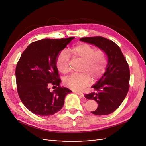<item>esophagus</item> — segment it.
<instances>
[{
    "label": "esophagus",
    "instance_id": "1",
    "mask_svg": "<svg viewBox=\"0 0 146 146\" xmlns=\"http://www.w3.org/2000/svg\"><path fill=\"white\" fill-rule=\"evenodd\" d=\"M76 93L78 95H79L80 96L82 97V98H83L84 97V94L83 93H82V92H76Z\"/></svg>",
    "mask_w": 146,
    "mask_h": 146
}]
</instances>
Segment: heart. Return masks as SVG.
<instances>
[{"instance_id": "obj_1", "label": "heart", "mask_w": 146, "mask_h": 146, "mask_svg": "<svg viewBox=\"0 0 146 146\" xmlns=\"http://www.w3.org/2000/svg\"><path fill=\"white\" fill-rule=\"evenodd\" d=\"M66 51H61L56 58V64L60 71L64 74L70 70V56L82 61L80 68L81 73L72 74L64 80V85L74 90H81L88 85L91 80H96L104 74L107 65V55L102 50L88 44L82 43L74 46Z\"/></svg>"}]
</instances>
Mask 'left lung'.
Instances as JSON below:
<instances>
[{"mask_svg":"<svg viewBox=\"0 0 146 146\" xmlns=\"http://www.w3.org/2000/svg\"><path fill=\"white\" fill-rule=\"evenodd\" d=\"M80 41L94 44L104 50L108 56L106 71L92 88L96 91L85 94L93 99L98 107L92 114L107 115L114 112L124 100L129 90L130 69L122 52L115 42L104 37L82 38Z\"/></svg>","mask_w":146,"mask_h":146,"instance_id":"obj_1","label":"left lung"}]
</instances>
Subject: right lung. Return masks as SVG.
I'll return each mask as SVG.
<instances>
[{"label": "right lung", "instance_id": "right-lung-1", "mask_svg": "<svg viewBox=\"0 0 146 146\" xmlns=\"http://www.w3.org/2000/svg\"><path fill=\"white\" fill-rule=\"evenodd\" d=\"M74 37L43 39L33 42L22 54L16 68L17 91L29 111L39 116L53 115L62 108L64 98L72 91L60 86L56 60ZM57 87L50 91V83Z\"/></svg>", "mask_w": 146, "mask_h": 146}]
</instances>
